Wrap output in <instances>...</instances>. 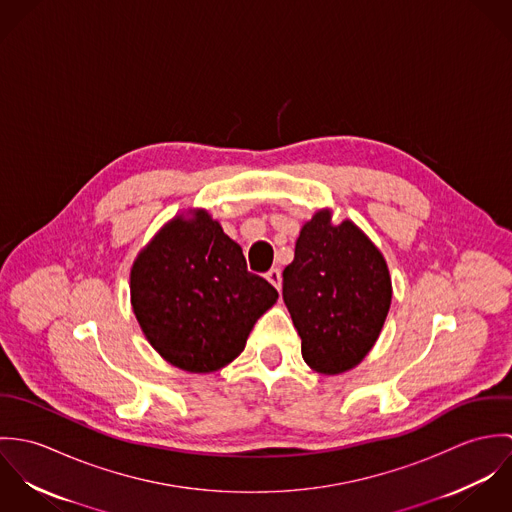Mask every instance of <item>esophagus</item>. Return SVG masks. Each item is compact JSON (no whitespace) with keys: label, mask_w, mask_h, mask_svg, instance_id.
I'll use <instances>...</instances> for the list:
<instances>
[{"label":"esophagus","mask_w":512,"mask_h":512,"mask_svg":"<svg viewBox=\"0 0 512 512\" xmlns=\"http://www.w3.org/2000/svg\"><path fill=\"white\" fill-rule=\"evenodd\" d=\"M266 280H268L276 290L282 288V272H280L278 268H272V270L266 274Z\"/></svg>","instance_id":"1"}]
</instances>
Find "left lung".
<instances>
[{
	"mask_svg": "<svg viewBox=\"0 0 512 512\" xmlns=\"http://www.w3.org/2000/svg\"><path fill=\"white\" fill-rule=\"evenodd\" d=\"M392 284L380 250L351 220L323 209L303 224L284 270V301L301 337V357L321 374L359 365L390 309Z\"/></svg>",
	"mask_w": 512,
	"mask_h": 512,
	"instance_id": "left-lung-1",
	"label": "left lung"
}]
</instances>
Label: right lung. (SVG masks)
<instances>
[{
	"instance_id": "obj_1",
	"label": "right lung",
	"mask_w": 512,
	"mask_h": 512,
	"mask_svg": "<svg viewBox=\"0 0 512 512\" xmlns=\"http://www.w3.org/2000/svg\"><path fill=\"white\" fill-rule=\"evenodd\" d=\"M130 293L151 347L187 372L232 363L254 323L278 299L248 272L242 248L203 209L167 222L138 254Z\"/></svg>"
}]
</instances>
